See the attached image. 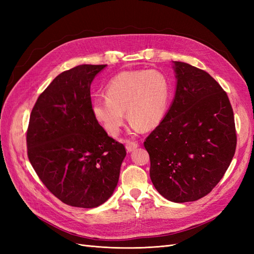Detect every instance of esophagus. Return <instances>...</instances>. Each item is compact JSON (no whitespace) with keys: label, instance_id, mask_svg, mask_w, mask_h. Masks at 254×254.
Segmentation results:
<instances>
[{"label":"esophagus","instance_id":"esophagus-1","mask_svg":"<svg viewBox=\"0 0 254 254\" xmlns=\"http://www.w3.org/2000/svg\"><path fill=\"white\" fill-rule=\"evenodd\" d=\"M139 144L134 141H126V149L127 151H132L133 149H135Z\"/></svg>","mask_w":254,"mask_h":254}]
</instances>
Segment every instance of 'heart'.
<instances>
[{
	"label": "heart",
	"instance_id": "1",
	"mask_svg": "<svg viewBox=\"0 0 254 254\" xmlns=\"http://www.w3.org/2000/svg\"><path fill=\"white\" fill-rule=\"evenodd\" d=\"M171 95L166 75L156 70L122 72L107 84L105 96L92 103L95 120L110 135L124 125V112L134 130L151 129L163 120Z\"/></svg>",
	"mask_w": 254,
	"mask_h": 254
}]
</instances>
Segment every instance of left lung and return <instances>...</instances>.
<instances>
[{
    "label": "left lung",
    "instance_id": "1",
    "mask_svg": "<svg viewBox=\"0 0 254 254\" xmlns=\"http://www.w3.org/2000/svg\"><path fill=\"white\" fill-rule=\"evenodd\" d=\"M177 89L163 121L146 137L153 186L174 202L195 201L217 186L236 149L234 114L220 84L174 61Z\"/></svg>",
    "mask_w": 254,
    "mask_h": 254
}]
</instances>
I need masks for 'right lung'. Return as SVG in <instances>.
Here are the masks:
<instances>
[{
  "label": "right lung",
  "mask_w": 254,
  "mask_h": 254,
  "mask_svg": "<svg viewBox=\"0 0 254 254\" xmlns=\"http://www.w3.org/2000/svg\"><path fill=\"white\" fill-rule=\"evenodd\" d=\"M105 66L81 64L59 74L30 113L29 162L51 193L72 206L91 209L108 200L126 156L92 112L91 82Z\"/></svg>",
  "instance_id": "add662e5"
}]
</instances>
